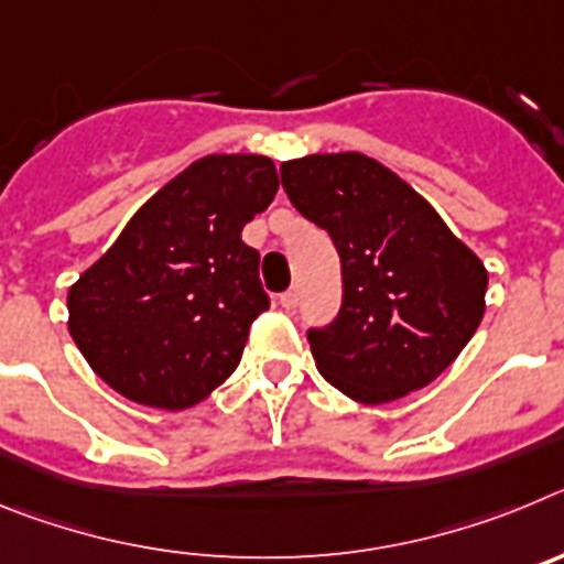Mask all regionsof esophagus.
I'll return each instance as SVG.
<instances>
[{"label":"esophagus","instance_id":"esophagus-1","mask_svg":"<svg viewBox=\"0 0 564 564\" xmlns=\"http://www.w3.org/2000/svg\"><path fill=\"white\" fill-rule=\"evenodd\" d=\"M279 305L285 307V311H293V307L299 305V291H296V288H291V291L282 293V296H279Z\"/></svg>","mask_w":564,"mask_h":564}]
</instances>
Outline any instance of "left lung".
I'll list each match as a JSON object with an SVG mask.
<instances>
[{"mask_svg": "<svg viewBox=\"0 0 564 564\" xmlns=\"http://www.w3.org/2000/svg\"><path fill=\"white\" fill-rule=\"evenodd\" d=\"M302 217L341 257V311L307 330L318 372L358 403H387L435 381L475 336L488 273L441 214L361 152L282 163Z\"/></svg>", "mask_w": 564, "mask_h": 564, "instance_id": "8db88e82", "label": "left lung"}]
</instances>
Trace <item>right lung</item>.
<instances>
[{
  "label": "right lung",
  "mask_w": 564,
  "mask_h": 564,
  "mask_svg": "<svg viewBox=\"0 0 564 564\" xmlns=\"http://www.w3.org/2000/svg\"><path fill=\"white\" fill-rule=\"evenodd\" d=\"M276 188L265 154H206L69 288V336L115 392L181 412L237 370L253 318L271 305L242 228Z\"/></svg>",
  "instance_id": "right-lung-1"
}]
</instances>
